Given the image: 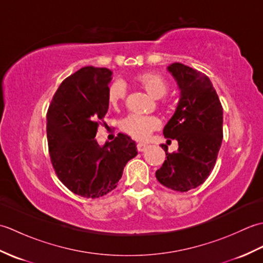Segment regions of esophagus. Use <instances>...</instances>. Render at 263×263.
<instances>
[{
    "instance_id": "1",
    "label": "esophagus",
    "mask_w": 263,
    "mask_h": 263,
    "mask_svg": "<svg viewBox=\"0 0 263 263\" xmlns=\"http://www.w3.org/2000/svg\"><path fill=\"white\" fill-rule=\"evenodd\" d=\"M147 144H144V143H138L137 144V149H138V152H140V153H142V152H144V150L147 149Z\"/></svg>"
}]
</instances>
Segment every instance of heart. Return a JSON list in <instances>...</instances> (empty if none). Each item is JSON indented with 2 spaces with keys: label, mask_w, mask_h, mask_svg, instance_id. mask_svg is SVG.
<instances>
[{
  "label": "heart",
  "mask_w": 263,
  "mask_h": 263,
  "mask_svg": "<svg viewBox=\"0 0 263 263\" xmlns=\"http://www.w3.org/2000/svg\"><path fill=\"white\" fill-rule=\"evenodd\" d=\"M138 82L150 96L158 99L165 96L168 90V83L163 77L156 73H143L138 77ZM126 89L120 80L114 81L108 87L107 100L110 106L117 107L125 97ZM160 126V121L156 116L131 114L121 122V130L135 140H146L152 132Z\"/></svg>",
  "instance_id": "b5f03b06"
}]
</instances>
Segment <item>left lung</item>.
Instances as JSON below:
<instances>
[{
  "mask_svg": "<svg viewBox=\"0 0 263 263\" xmlns=\"http://www.w3.org/2000/svg\"><path fill=\"white\" fill-rule=\"evenodd\" d=\"M180 89L175 113L164 127V136L178 142L156 172L164 186L178 192L201 185L214 170L222 140V107L210 79L182 63L167 66Z\"/></svg>",
  "mask_w": 263,
  "mask_h": 263,
  "instance_id": "8db88e82",
  "label": "left lung"
}]
</instances>
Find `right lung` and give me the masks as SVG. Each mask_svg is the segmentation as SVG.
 Returning <instances> with one entry per match:
<instances>
[{
  "instance_id": "obj_1",
  "label": "right lung",
  "mask_w": 263,
  "mask_h": 263,
  "mask_svg": "<svg viewBox=\"0 0 263 263\" xmlns=\"http://www.w3.org/2000/svg\"><path fill=\"white\" fill-rule=\"evenodd\" d=\"M113 72L85 66L61 83L47 111V141L60 181L83 198L96 199L117 186L123 170L138 155L132 139L119 133L99 146V121L108 109Z\"/></svg>"
}]
</instances>
